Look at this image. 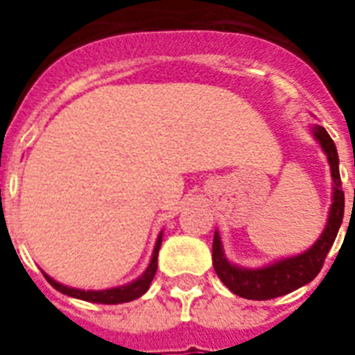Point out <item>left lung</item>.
I'll use <instances>...</instances> for the list:
<instances>
[{"mask_svg": "<svg viewBox=\"0 0 355 355\" xmlns=\"http://www.w3.org/2000/svg\"><path fill=\"white\" fill-rule=\"evenodd\" d=\"M313 138L324 150L331 173V206L328 211V221L319 236V239L304 252L289 258L276 259L263 267H241L232 263L225 256L221 236L216 230L214 234V247H211V259L219 280L234 293L248 300H270L295 291L298 287L306 286L319 275L324 263L326 254L330 252L331 245L336 241L337 232L341 228L343 216H345V193L341 188V175H339V156L334 139L326 132L324 127L313 125L311 127Z\"/></svg>", "mask_w": 355, "mask_h": 355, "instance_id": "8db88e82", "label": "left lung"}]
</instances>
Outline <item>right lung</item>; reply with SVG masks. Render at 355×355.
Listing matches in <instances>:
<instances>
[{
  "mask_svg": "<svg viewBox=\"0 0 355 355\" xmlns=\"http://www.w3.org/2000/svg\"><path fill=\"white\" fill-rule=\"evenodd\" d=\"M162 237H164V232L158 234L155 243V250H153V256H150V261L147 265V269L144 270V275L132 280L130 284H125V286L119 287H110V289H99V291H92V289H75V287H68L60 284V282L53 280L51 276L46 275V280L51 284L57 291H60L62 295H68V297L79 298V300H86V302H94V304H123V302H130V300H136L139 298L144 293H147L149 289L150 282L156 275V267H158V250H160L162 245Z\"/></svg>",
  "mask_w": 355,
  "mask_h": 355,
  "instance_id": "1",
  "label": "right lung"
}]
</instances>
